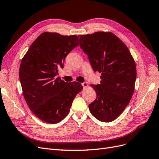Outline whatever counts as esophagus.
<instances>
[{
  "instance_id": "obj_1",
  "label": "esophagus",
  "mask_w": 159,
  "mask_h": 159,
  "mask_svg": "<svg viewBox=\"0 0 159 159\" xmlns=\"http://www.w3.org/2000/svg\"><path fill=\"white\" fill-rule=\"evenodd\" d=\"M81 85H82L84 88H86L88 86V83L87 82H84V83L81 84Z\"/></svg>"
}]
</instances>
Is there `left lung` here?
I'll return each mask as SVG.
<instances>
[{"label":"left lung","instance_id":"8db88e82","mask_svg":"<svg viewBox=\"0 0 159 159\" xmlns=\"http://www.w3.org/2000/svg\"><path fill=\"white\" fill-rule=\"evenodd\" d=\"M79 40L93 70L102 74L100 84L91 85L97 97L89 105V111L99 121L111 122L123 113L132 98L135 62L126 45L111 32L81 35Z\"/></svg>","mask_w":159,"mask_h":159}]
</instances>
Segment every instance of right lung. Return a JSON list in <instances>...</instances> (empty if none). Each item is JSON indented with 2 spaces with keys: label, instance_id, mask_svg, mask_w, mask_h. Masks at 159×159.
I'll return each mask as SVG.
<instances>
[{
  "label": "right lung",
  "instance_id": "1",
  "mask_svg": "<svg viewBox=\"0 0 159 159\" xmlns=\"http://www.w3.org/2000/svg\"><path fill=\"white\" fill-rule=\"evenodd\" d=\"M79 45L76 35L44 32L34 42L22 60L19 78L28 107L42 121L55 124L68 115L81 84L65 82L56 76L66 57Z\"/></svg>",
  "mask_w": 159,
  "mask_h": 159
}]
</instances>
